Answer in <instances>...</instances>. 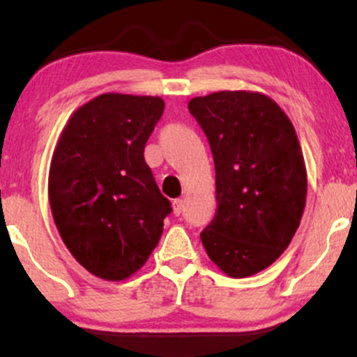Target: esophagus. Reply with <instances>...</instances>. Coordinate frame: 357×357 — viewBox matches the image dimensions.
<instances>
[{
    "mask_svg": "<svg viewBox=\"0 0 357 357\" xmlns=\"http://www.w3.org/2000/svg\"><path fill=\"white\" fill-rule=\"evenodd\" d=\"M183 208H184V202H183V199H174V202H173V213H174L176 216L181 215Z\"/></svg>",
    "mask_w": 357,
    "mask_h": 357,
    "instance_id": "esophagus-1",
    "label": "esophagus"
}]
</instances>
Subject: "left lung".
I'll use <instances>...</instances> for the list:
<instances>
[{
    "instance_id": "left-lung-1",
    "label": "left lung",
    "mask_w": 357,
    "mask_h": 357,
    "mask_svg": "<svg viewBox=\"0 0 357 357\" xmlns=\"http://www.w3.org/2000/svg\"><path fill=\"white\" fill-rule=\"evenodd\" d=\"M210 142L215 218L202 231L216 267L235 278L272 265L296 235L305 208L304 155L290 119L270 97L223 90L188 104Z\"/></svg>"
}]
</instances>
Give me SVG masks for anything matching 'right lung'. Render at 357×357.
<instances>
[{
    "label": "right lung",
    "instance_id": "obj_1",
    "mask_svg": "<svg viewBox=\"0 0 357 357\" xmlns=\"http://www.w3.org/2000/svg\"><path fill=\"white\" fill-rule=\"evenodd\" d=\"M162 110L159 97L102 93L72 114L53 153V220L75 260L104 280L136 273L173 211L144 161Z\"/></svg>",
    "mask_w": 357,
    "mask_h": 357
}]
</instances>
